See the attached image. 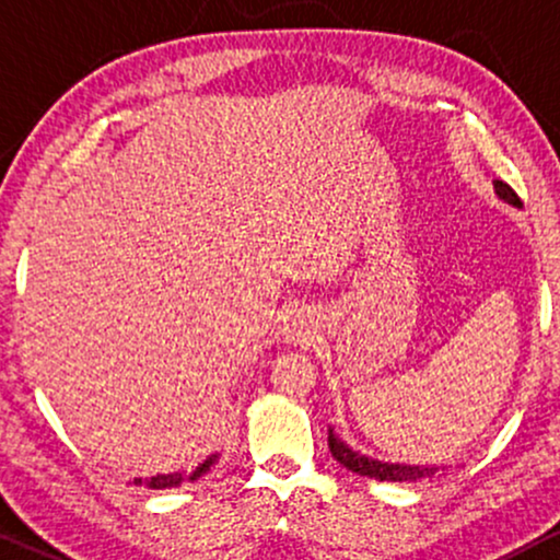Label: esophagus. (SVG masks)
<instances>
[{"mask_svg": "<svg viewBox=\"0 0 560 560\" xmlns=\"http://www.w3.org/2000/svg\"><path fill=\"white\" fill-rule=\"evenodd\" d=\"M284 331L289 339H294V342H305V339L311 337V320H307V316L302 311L289 313Z\"/></svg>", "mask_w": 560, "mask_h": 560, "instance_id": "34e87169", "label": "esophagus"}]
</instances>
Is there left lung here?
Masks as SVG:
<instances>
[{
  "mask_svg": "<svg viewBox=\"0 0 560 560\" xmlns=\"http://www.w3.org/2000/svg\"><path fill=\"white\" fill-rule=\"evenodd\" d=\"M494 191H498L500 199L522 208V199H518L516 191L511 189L505 182H494ZM329 450L337 464H342L347 471L361 474V477H371L378 481H419L427 477H434L440 468H427V466H402V464H382V460L369 458V455L355 453L352 447H347L342 440L329 429Z\"/></svg>",
  "mask_w": 560,
  "mask_h": 560,
  "instance_id": "1",
  "label": "left lung"
}]
</instances>
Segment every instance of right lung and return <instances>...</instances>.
Masks as SVG:
<instances>
[{
  "label": "right lung",
  "mask_w": 560,
  "mask_h": 560,
  "mask_svg": "<svg viewBox=\"0 0 560 560\" xmlns=\"http://www.w3.org/2000/svg\"><path fill=\"white\" fill-rule=\"evenodd\" d=\"M218 460V455H210L208 460H202L195 471H173V474H158V477H150V479H133V485H144L150 487V490H171V487H182L186 481H195L202 477V474L210 471V466H213Z\"/></svg>",
  "instance_id": "right-lung-1"
}]
</instances>
